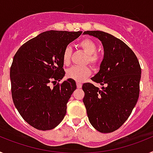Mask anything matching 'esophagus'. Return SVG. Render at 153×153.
Listing matches in <instances>:
<instances>
[{
  "label": "esophagus",
  "mask_w": 153,
  "mask_h": 153,
  "mask_svg": "<svg viewBox=\"0 0 153 153\" xmlns=\"http://www.w3.org/2000/svg\"><path fill=\"white\" fill-rule=\"evenodd\" d=\"M76 86H77V88L79 89L82 87V83L80 82H76Z\"/></svg>",
  "instance_id": "obj_1"
}]
</instances>
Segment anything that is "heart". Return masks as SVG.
Here are the masks:
<instances>
[{"mask_svg":"<svg viewBox=\"0 0 153 153\" xmlns=\"http://www.w3.org/2000/svg\"><path fill=\"white\" fill-rule=\"evenodd\" d=\"M78 46L87 53L86 63H89L93 67L97 68L100 66L102 61V55L96 52L97 45L96 42L90 38H84L78 43ZM71 57V48L66 47L63 50L62 60L64 65H69ZM91 74V70L88 66L85 67H72L67 70L66 75L68 78L72 79L76 82H82L87 78Z\"/></svg>","mask_w":153,"mask_h":153,"instance_id":"heart-1","label":"heart"}]
</instances>
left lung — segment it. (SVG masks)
<instances>
[{"mask_svg":"<svg viewBox=\"0 0 153 153\" xmlns=\"http://www.w3.org/2000/svg\"><path fill=\"white\" fill-rule=\"evenodd\" d=\"M100 40L104 58L98 74L92 80L102 85L99 89L85 83L83 102L91 125L99 132L118 129L129 118L140 96L141 67L133 51L120 39L100 30L85 31Z\"/></svg>","mask_w":153,"mask_h":153,"instance_id":"8db88e82","label":"left lung"}]
</instances>
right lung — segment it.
I'll return each mask as SVG.
<instances>
[{
    "label": "right lung",
    "mask_w": 153,
    "mask_h": 153,
    "mask_svg": "<svg viewBox=\"0 0 153 153\" xmlns=\"http://www.w3.org/2000/svg\"><path fill=\"white\" fill-rule=\"evenodd\" d=\"M82 33L46 31L23 44L13 56L10 70L13 102L22 118L35 129L51 130L67 113L76 82H56L65 75L63 50Z\"/></svg>",
    "instance_id": "1"
}]
</instances>
